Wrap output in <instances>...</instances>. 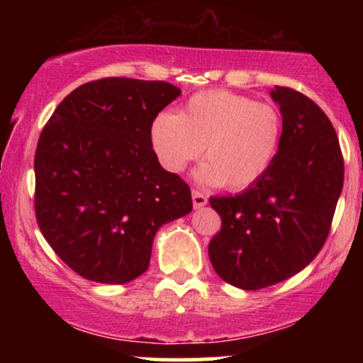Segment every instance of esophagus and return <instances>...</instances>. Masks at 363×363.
I'll list each match as a JSON object with an SVG mask.
<instances>
[{
  "instance_id": "34e87169",
  "label": "esophagus",
  "mask_w": 363,
  "mask_h": 363,
  "mask_svg": "<svg viewBox=\"0 0 363 363\" xmlns=\"http://www.w3.org/2000/svg\"><path fill=\"white\" fill-rule=\"evenodd\" d=\"M206 203H208V196H206V194H203L201 191L193 189V205H194V208H201V206H205Z\"/></svg>"
}]
</instances>
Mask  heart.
Returning <instances> with one entry per match:
<instances>
[{"instance_id": "heart-1", "label": "heart", "mask_w": 363, "mask_h": 363, "mask_svg": "<svg viewBox=\"0 0 363 363\" xmlns=\"http://www.w3.org/2000/svg\"><path fill=\"white\" fill-rule=\"evenodd\" d=\"M283 116L272 104L227 90L187 99L181 114L162 112L152 124V143L169 172H182L201 155L199 181L242 191L272 169L280 152Z\"/></svg>"}]
</instances>
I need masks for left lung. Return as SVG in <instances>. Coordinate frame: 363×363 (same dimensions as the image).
<instances>
[{"label":"left lung","instance_id":"left-lung-1","mask_svg":"<svg viewBox=\"0 0 363 363\" xmlns=\"http://www.w3.org/2000/svg\"><path fill=\"white\" fill-rule=\"evenodd\" d=\"M283 116L280 152L256 184L235 196L210 198L222 228L208 245L213 269L242 290L277 285L318 256L343 189L338 135L307 95L274 86Z\"/></svg>","mask_w":363,"mask_h":363}]
</instances>
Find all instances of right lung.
Here are the masks:
<instances>
[{
    "label": "right lung",
    "mask_w": 363,
    "mask_h": 363,
    "mask_svg": "<svg viewBox=\"0 0 363 363\" xmlns=\"http://www.w3.org/2000/svg\"><path fill=\"white\" fill-rule=\"evenodd\" d=\"M179 95L167 82L101 78L66 95L40 133L37 223L86 280L138 278L158 228L193 210L187 182L158 164L152 143L153 121Z\"/></svg>",
    "instance_id": "obj_1"
}]
</instances>
